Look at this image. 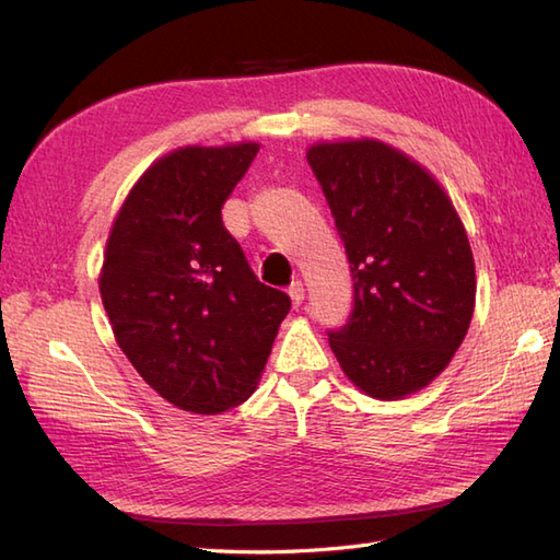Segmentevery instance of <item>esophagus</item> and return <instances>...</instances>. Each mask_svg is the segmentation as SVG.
I'll list each match as a JSON object with an SVG mask.
<instances>
[{
	"instance_id": "obj_1",
	"label": "esophagus",
	"mask_w": 560,
	"mask_h": 560,
	"mask_svg": "<svg viewBox=\"0 0 560 560\" xmlns=\"http://www.w3.org/2000/svg\"><path fill=\"white\" fill-rule=\"evenodd\" d=\"M289 295H291V303H293V307H299V305L303 303V299H305L303 283H301V281H293L291 287H289Z\"/></svg>"
}]
</instances>
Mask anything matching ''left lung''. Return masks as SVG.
I'll return each instance as SVG.
<instances>
[{"label":"left lung","instance_id":"obj_1","mask_svg":"<svg viewBox=\"0 0 560 560\" xmlns=\"http://www.w3.org/2000/svg\"><path fill=\"white\" fill-rule=\"evenodd\" d=\"M347 249L353 307L327 331L341 371L375 399H401L445 371L467 335L477 271L445 189L375 139L307 149Z\"/></svg>","mask_w":560,"mask_h":560}]
</instances>
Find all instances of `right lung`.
Instances as JSON below:
<instances>
[{
    "instance_id": "1",
    "label": "right lung",
    "mask_w": 560,
    "mask_h": 560,
    "mask_svg": "<svg viewBox=\"0 0 560 560\" xmlns=\"http://www.w3.org/2000/svg\"><path fill=\"white\" fill-rule=\"evenodd\" d=\"M259 147H185L139 177L101 269L113 335L137 373L177 409L221 413L253 395L283 291L259 283L221 207Z\"/></svg>"
}]
</instances>
